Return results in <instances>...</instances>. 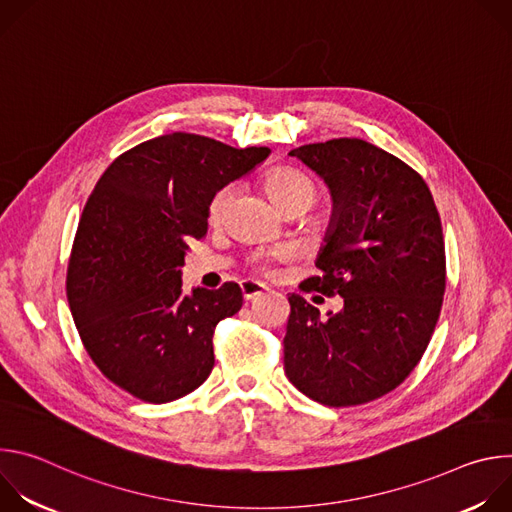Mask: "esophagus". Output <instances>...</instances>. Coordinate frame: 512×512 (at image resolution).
<instances>
[{
	"label": "esophagus",
	"mask_w": 512,
	"mask_h": 512,
	"mask_svg": "<svg viewBox=\"0 0 512 512\" xmlns=\"http://www.w3.org/2000/svg\"><path fill=\"white\" fill-rule=\"evenodd\" d=\"M265 289H267V287H265L263 283H257V281H241V294H243V298H245L247 302L253 300V298H257V296H261Z\"/></svg>",
	"instance_id": "obj_1"
}]
</instances>
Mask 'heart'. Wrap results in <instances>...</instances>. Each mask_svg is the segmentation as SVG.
Segmentation results:
<instances>
[{"instance_id":"obj_1","label":"heart","mask_w":512,"mask_h":512,"mask_svg":"<svg viewBox=\"0 0 512 512\" xmlns=\"http://www.w3.org/2000/svg\"><path fill=\"white\" fill-rule=\"evenodd\" d=\"M265 188H267V194L271 196V200L283 212L296 210V208L308 210L316 202V198H318L316 184L308 176H304L302 172L291 170V168H277V170L269 172V176L265 178ZM233 194H235V186L229 184V186L221 188L212 196L210 206H208L210 221H214V223L221 221V218L227 212V206H229ZM291 255H294V249L279 247V249H275L271 253L255 255L253 263H255V267L259 271L269 273L273 259L281 261V259H289Z\"/></svg>"}]
</instances>
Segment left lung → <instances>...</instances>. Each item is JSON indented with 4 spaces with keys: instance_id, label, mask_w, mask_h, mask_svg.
<instances>
[{
    "instance_id": "left-lung-1",
    "label": "left lung",
    "mask_w": 512,
    "mask_h": 512,
    "mask_svg": "<svg viewBox=\"0 0 512 512\" xmlns=\"http://www.w3.org/2000/svg\"><path fill=\"white\" fill-rule=\"evenodd\" d=\"M330 190L332 216L318 275L302 283L338 294V314L291 294L283 369L306 397L328 407L379 399L421 360L442 312L446 249L423 178L393 154L356 137L289 152Z\"/></svg>"
}]
</instances>
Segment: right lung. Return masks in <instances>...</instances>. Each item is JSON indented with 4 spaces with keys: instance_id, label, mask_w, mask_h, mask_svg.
Listing matches in <instances>:
<instances>
[{
    "instance_id": "obj_1",
    "label": "right lung",
    "mask_w": 512,
    "mask_h": 512,
    "mask_svg": "<svg viewBox=\"0 0 512 512\" xmlns=\"http://www.w3.org/2000/svg\"><path fill=\"white\" fill-rule=\"evenodd\" d=\"M269 154L178 131L135 145L99 178L66 296L89 356L133 397L170 403L208 379L214 328L241 310L243 294L233 281L184 294V257L208 231L212 196Z\"/></svg>"
}]
</instances>
